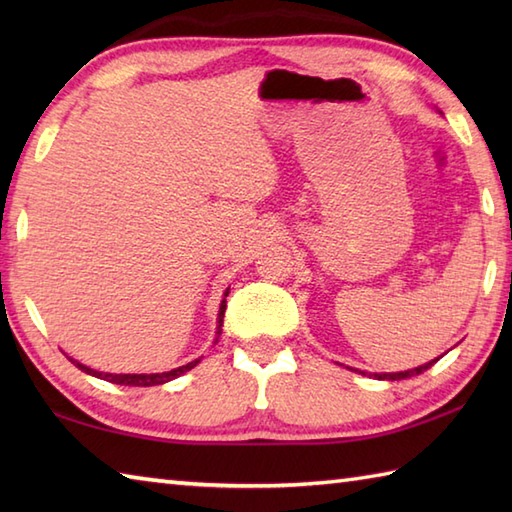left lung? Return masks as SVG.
Returning a JSON list of instances; mask_svg holds the SVG:
<instances>
[{"instance_id": "obj_1", "label": "left lung", "mask_w": 512, "mask_h": 512, "mask_svg": "<svg viewBox=\"0 0 512 512\" xmlns=\"http://www.w3.org/2000/svg\"><path fill=\"white\" fill-rule=\"evenodd\" d=\"M436 361H438V358H436ZM436 361H431V363H427V365H420V367H416V369H407V372H398V374H378V378H383V380H402V378L418 376V374L424 372V369H429Z\"/></svg>"}]
</instances>
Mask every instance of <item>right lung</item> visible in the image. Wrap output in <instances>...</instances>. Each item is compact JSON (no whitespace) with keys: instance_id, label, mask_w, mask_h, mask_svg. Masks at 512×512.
<instances>
[{"instance_id":"1","label":"right lung","mask_w":512,"mask_h":512,"mask_svg":"<svg viewBox=\"0 0 512 512\" xmlns=\"http://www.w3.org/2000/svg\"><path fill=\"white\" fill-rule=\"evenodd\" d=\"M224 301H222V306H220V325H222V321H224ZM72 361V358H70ZM76 367L79 369H83L85 374H92V376H96V378H103V380H107V383H116V385H134V387H151V385H162V383H169V380H173V378H178L180 374H184V372H189L191 367H195L200 363V358L198 361H193V363H187V365H182V367H178V369H171V372H162V374H103V372H96V369H90V367H85V365H81V363H76V361H72Z\"/></svg>"}]
</instances>
